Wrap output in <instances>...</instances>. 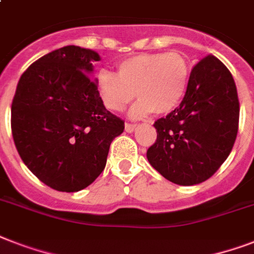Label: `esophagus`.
Listing matches in <instances>:
<instances>
[{
  "label": "esophagus",
  "mask_w": 254,
  "mask_h": 254,
  "mask_svg": "<svg viewBox=\"0 0 254 254\" xmlns=\"http://www.w3.org/2000/svg\"><path fill=\"white\" fill-rule=\"evenodd\" d=\"M135 127H137L135 124H129V123H127V124H125V130H127V133H131V131H134Z\"/></svg>",
  "instance_id": "1"
}]
</instances>
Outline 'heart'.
Returning a JSON list of instances; mask_svg holds the SVG:
<instances>
[{"mask_svg": "<svg viewBox=\"0 0 254 254\" xmlns=\"http://www.w3.org/2000/svg\"><path fill=\"white\" fill-rule=\"evenodd\" d=\"M190 65L181 53L141 54L125 59L117 67V75L101 69L96 77L97 91L104 105L121 112L138 97L130 116L139 119L151 112L167 115L181 104L189 85Z\"/></svg>", "mask_w": 254, "mask_h": 254, "instance_id": "b5f03b06", "label": "heart"}]
</instances>
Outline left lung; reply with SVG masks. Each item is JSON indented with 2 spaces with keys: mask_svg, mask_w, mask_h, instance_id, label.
<instances>
[{
  "mask_svg": "<svg viewBox=\"0 0 254 254\" xmlns=\"http://www.w3.org/2000/svg\"><path fill=\"white\" fill-rule=\"evenodd\" d=\"M240 103L229 69L207 55L193 65L185 97L154 123L147 159L167 181L192 186L211 178L228 158L239 130Z\"/></svg>",
  "mask_w": 254,
  "mask_h": 254,
  "instance_id": "obj_1",
  "label": "left lung"
}]
</instances>
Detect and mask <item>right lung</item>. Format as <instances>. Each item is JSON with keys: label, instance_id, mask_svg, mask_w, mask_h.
I'll return each instance as SVG.
<instances>
[{"label": "right lung", "instance_id": "1", "mask_svg": "<svg viewBox=\"0 0 254 254\" xmlns=\"http://www.w3.org/2000/svg\"><path fill=\"white\" fill-rule=\"evenodd\" d=\"M99 54L65 46L34 62L18 81L11 133L29 170L51 189L76 192L103 173L124 120L105 109L87 73Z\"/></svg>", "mask_w": 254, "mask_h": 254}]
</instances>
